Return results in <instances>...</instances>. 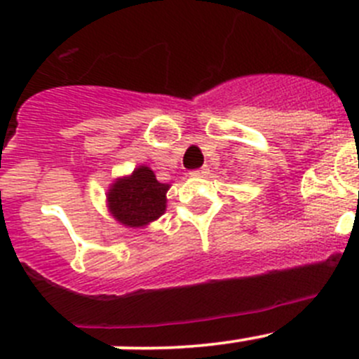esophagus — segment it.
I'll return each instance as SVG.
<instances>
[{"label": "esophagus", "mask_w": 359, "mask_h": 359, "mask_svg": "<svg viewBox=\"0 0 359 359\" xmlns=\"http://www.w3.org/2000/svg\"><path fill=\"white\" fill-rule=\"evenodd\" d=\"M208 173V168L207 166H203V168H200V170H193V172H191V175L193 177H205Z\"/></svg>", "instance_id": "1"}]
</instances>
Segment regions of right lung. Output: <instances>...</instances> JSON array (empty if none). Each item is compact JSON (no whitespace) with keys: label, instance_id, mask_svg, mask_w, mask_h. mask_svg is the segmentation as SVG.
Returning a JSON list of instances; mask_svg holds the SVG:
<instances>
[{"label":"right lung","instance_id":"obj_1","mask_svg":"<svg viewBox=\"0 0 359 359\" xmlns=\"http://www.w3.org/2000/svg\"><path fill=\"white\" fill-rule=\"evenodd\" d=\"M170 184L156 179L149 166L140 165L130 175L117 177L107 191L110 215L126 228H144L166 210Z\"/></svg>","mask_w":359,"mask_h":359}]
</instances>
